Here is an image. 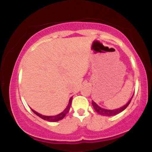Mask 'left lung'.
Wrapping results in <instances>:
<instances>
[{"mask_svg":"<svg viewBox=\"0 0 152 152\" xmlns=\"http://www.w3.org/2000/svg\"><path fill=\"white\" fill-rule=\"evenodd\" d=\"M133 96H134V95H133ZM132 99L129 101V102L126 104L124 105V107H121V108L117 109V110H105V109H103V108H102V107H99V106H98L94 102H93V101L92 102V104H93V108L95 109V110H96V111L99 114L102 115H104V116H113V115H115L118 114V113H121L122 111H124V110H125V109L126 108V107L129 106V104H130Z\"/></svg>","mask_w":152,"mask_h":152,"instance_id":"obj_1","label":"left lung"}]
</instances>
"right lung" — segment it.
<instances>
[{
  "mask_svg": "<svg viewBox=\"0 0 152 152\" xmlns=\"http://www.w3.org/2000/svg\"><path fill=\"white\" fill-rule=\"evenodd\" d=\"M71 102H72V98H70V101H69V103H68V105H67V107L65 108V110H64L62 113H61L60 114L57 115H54V116H45V115H42L41 114H39V113H37V112H35L34 110H31L32 112H33L34 114H36L37 115L39 116V118H41L42 119H43V120L45 121H50V122H55V121H58L59 120H62V118H63L64 117H65V115H67V113H68L69 110H70V105H71Z\"/></svg>",
  "mask_w": 152,
  "mask_h": 152,
  "instance_id": "right-lung-1",
  "label": "right lung"
}]
</instances>
